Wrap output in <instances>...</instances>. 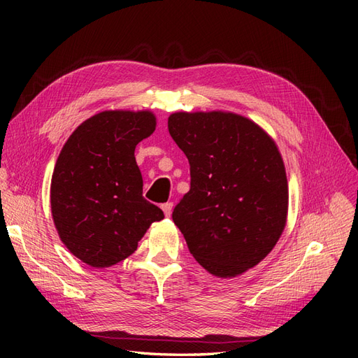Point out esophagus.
<instances>
[{
    "label": "esophagus",
    "mask_w": 358,
    "mask_h": 358,
    "mask_svg": "<svg viewBox=\"0 0 358 358\" xmlns=\"http://www.w3.org/2000/svg\"><path fill=\"white\" fill-rule=\"evenodd\" d=\"M161 209H162V212H164V215L169 218V216L171 215V210H173V203L169 201V203L161 204Z\"/></svg>",
    "instance_id": "1"
}]
</instances>
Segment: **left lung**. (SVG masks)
Masks as SVG:
<instances>
[{
    "label": "left lung",
    "mask_w": 358,
    "mask_h": 358,
    "mask_svg": "<svg viewBox=\"0 0 358 358\" xmlns=\"http://www.w3.org/2000/svg\"><path fill=\"white\" fill-rule=\"evenodd\" d=\"M169 133L191 173L173 221L209 273L242 275L285 229L288 182L276 143L251 119L221 110L171 113Z\"/></svg>",
    "instance_id": "1"
}]
</instances>
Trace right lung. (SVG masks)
Segmentation results:
<instances>
[{
  "label": "right lung",
  "instance_id": "add662e5",
  "mask_svg": "<svg viewBox=\"0 0 358 358\" xmlns=\"http://www.w3.org/2000/svg\"><path fill=\"white\" fill-rule=\"evenodd\" d=\"M152 112L104 110L86 119L61 149L50 183L53 222L69 251L91 267L131 255L164 213L143 199L137 143L155 131Z\"/></svg>",
  "mask_w": 358,
  "mask_h": 358
}]
</instances>
